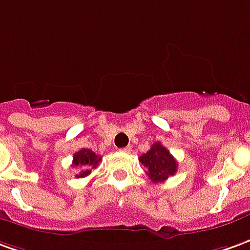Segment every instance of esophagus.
<instances>
[{
	"mask_svg": "<svg viewBox=\"0 0 250 250\" xmlns=\"http://www.w3.org/2000/svg\"><path fill=\"white\" fill-rule=\"evenodd\" d=\"M120 151H121V152H130V151H132V148H130V147H125V148H121Z\"/></svg>",
	"mask_w": 250,
	"mask_h": 250,
	"instance_id": "obj_1",
	"label": "esophagus"
}]
</instances>
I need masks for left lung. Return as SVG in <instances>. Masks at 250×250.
<instances>
[{"mask_svg":"<svg viewBox=\"0 0 250 250\" xmlns=\"http://www.w3.org/2000/svg\"><path fill=\"white\" fill-rule=\"evenodd\" d=\"M139 161L144 167H147V175L154 184H159L166 181L170 175H174L178 163L174 156L170 154L167 148H165L161 143H154L149 151L143 154Z\"/></svg>","mask_w":250,"mask_h":250,"instance_id":"1","label":"left lung"}]
</instances>
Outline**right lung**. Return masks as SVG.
<instances>
[{"instance_id": "obj_1", "label": "right lung", "mask_w": 250, "mask_h": 250, "mask_svg": "<svg viewBox=\"0 0 250 250\" xmlns=\"http://www.w3.org/2000/svg\"><path fill=\"white\" fill-rule=\"evenodd\" d=\"M102 161V156L96 155L94 151H91L88 148H83L80 151H77L73 155V162H72V167L77 168V178H83L91 174V170L95 168L99 162Z\"/></svg>"}]
</instances>
